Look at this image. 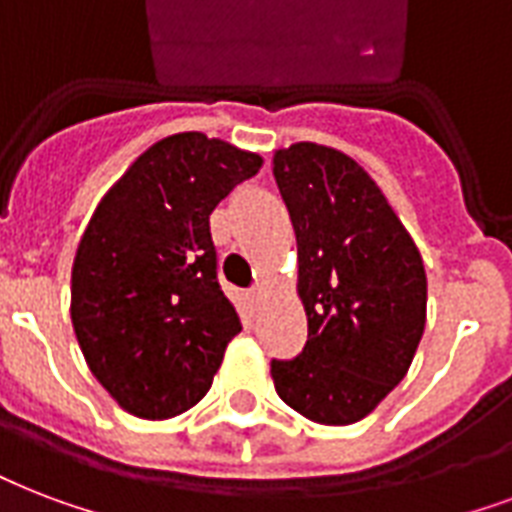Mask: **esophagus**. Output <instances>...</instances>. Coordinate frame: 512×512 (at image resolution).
Masks as SVG:
<instances>
[{
    "label": "esophagus",
    "instance_id": "esophagus-1",
    "mask_svg": "<svg viewBox=\"0 0 512 512\" xmlns=\"http://www.w3.org/2000/svg\"><path fill=\"white\" fill-rule=\"evenodd\" d=\"M265 295H268V290H265L263 284H257L255 290L249 292V300H252V303H255V306H257V303H263Z\"/></svg>",
    "mask_w": 512,
    "mask_h": 512
}]
</instances>
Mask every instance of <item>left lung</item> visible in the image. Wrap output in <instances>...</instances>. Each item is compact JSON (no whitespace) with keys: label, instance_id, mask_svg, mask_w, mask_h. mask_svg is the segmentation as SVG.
Segmentation results:
<instances>
[{"label":"left lung","instance_id":"obj_1","mask_svg":"<svg viewBox=\"0 0 512 512\" xmlns=\"http://www.w3.org/2000/svg\"><path fill=\"white\" fill-rule=\"evenodd\" d=\"M298 239L308 341L273 360L276 392L300 416L343 427L405 378L427 322V273L411 233L360 163L325 144L273 152Z\"/></svg>","mask_w":512,"mask_h":512}]
</instances>
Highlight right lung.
Returning <instances> with one entry per match:
<instances>
[{
	"mask_svg": "<svg viewBox=\"0 0 512 512\" xmlns=\"http://www.w3.org/2000/svg\"><path fill=\"white\" fill-rule=\"evenodd\" d=\"M263 166L198 131L166 136L109 187L72 265V325L123 411L171 419L209 392L241 333L217 282L209 214Z\"/></svg>",
	"mask_w": 512,
	"mask_h": 512,
	"instance_id": "1",
	"label": "right lung"
}]
</instances>
